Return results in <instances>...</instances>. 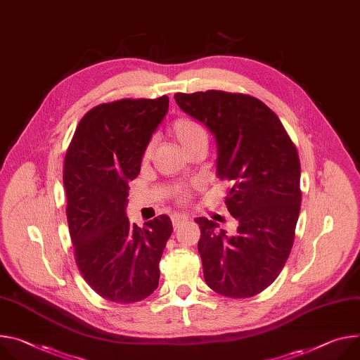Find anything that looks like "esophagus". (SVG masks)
<instances>
[{"label":"esophagus","instance_id":"34e87169","mask_svg":"<svg viewBox=\"0 0 360 360\" xmlns=\"http://www.w3.org/2000/svg\"><path fill=\"white\" fill-rule=\"evenodd\" d=\"M171 219H172V225H174V228H178L182 222H185V221L188 219V217H186V215H184V214H174V215L171 217Z\"/></svg>","mask_w":360,"mask_h":360}]
</instances>
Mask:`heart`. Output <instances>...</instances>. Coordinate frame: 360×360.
I'll list each match as a JSON object with an SVG mask.
<instances>
[{"instance_id": "b5f03b06", "label": "heart", "mask_w": 360, "mask_h": 360, "mask_svg": "<svg viewBox=\"0 0 360 360\" xmlns=\"http://www.w3.org/2000/svg\"><path fill=\"white\" fill-rule=\"evenodd\" d=\"M172 134L185 149L192 146L195 142H198L201 139H207V134H205V130L202 129V126L198 124L197 122L192 120V119H188V117L178 119L174 123ZM149 152H150V148L146 149V155H149ZM179 195H185V191L181 189Z\"/></svg>"}]
</instances>
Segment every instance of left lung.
Instances as JSON below:
<instances>
[{
	"label": "left lung",
	"mask_w": 360,
	"mask_h": 360,
	"mask_svg": "<svg viewBox=\"0 0 360 360\" xmlns=\"http://www.w3.org/2000/svg\"><path fill=\"white\" fill-rule=\"evenodd\" d=\"M175 102L215 139L217 176L233 184L225 200L237 230L200 217L198 251L207 284L245 299L281 273L299 219L300 160L277 115L263 102L221 90L176 93Z\"/></svg>",
	"instance_id": "8db88e82"
}]
</instances>
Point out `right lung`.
I'll list each match as a JSON object with an SVG mask.
<instances>
[{"label":"right lung","mask_w":360,"mask_h":360,"mask_svg":"<svg viewBox=\"0 0 360 360\" xmlns=\"http://www.w3.org/2000/svg\"><path fill=\"white\" fill-rule=\"evenodd\" d=\"M169 97L122 99L89 110L64 160L68 222L77 266L106 300L135 303L159 284V261L172 234L168 215L130 224L129 181L139 171Z\"/></svg>","instance_id":"right-lung-1"}]
</instances>
